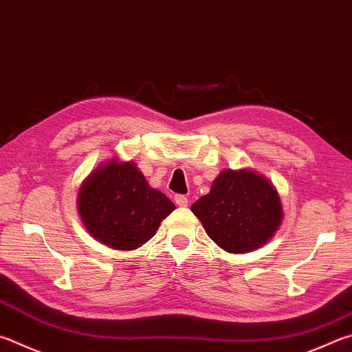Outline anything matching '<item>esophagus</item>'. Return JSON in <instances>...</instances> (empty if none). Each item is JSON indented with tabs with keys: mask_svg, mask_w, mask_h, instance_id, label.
<instances>
[{
	"mask_svg": "<svg viewBox=\"0 0 352 352\" xmlns=\"http://www.w3.org/2000/svg\"><path fill=\"white\" fill-rule=\"evenodd\" d=\"M175 204L177 206H180V208H186L188 206V198L184 197V195H175Z\"/></svg>",
	"mask_w": 352,
	"mask_h": 352,
	"instance_id": "34e87169",
	"label": "esophagus"
}]
</instances>
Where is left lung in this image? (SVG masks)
I'll return each mask as SVG.
<instances>
[{
  "label": "left lung",
  "mask_w": 352,
  "mask_h": 352,
  "mask_svg": "<svg viewBox=\"0 0 352 352\" xmlns=\"http://www.w3.org/2000/svg\"><path fill=\"white\" fill-rule=\"evenodd\" d=\"M204 231L226 252H251L274 237L283 219L272 183L249 169H225L210 192L190 206Z\"/></svg>",
  "instance_id": "8db88e82"
}]
</instances>
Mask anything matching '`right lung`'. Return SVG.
<instances>
[{"label": "right lung", "instance_id": "add662e5", "mask_svg": "<svg viewBox=\"0 0 352 352\" xmlns=\"http://www.w3.org/2000/svg\"><path fill=\"white\" fill-rule=\"evenodd\" d=\"M76 206L89 234L118 251L144 245L175 209L168 197L149 186L135 163L117 158L82 182Z\"/></svg>", "mask_w": 352, "mask_h": 352}]
</instances>
